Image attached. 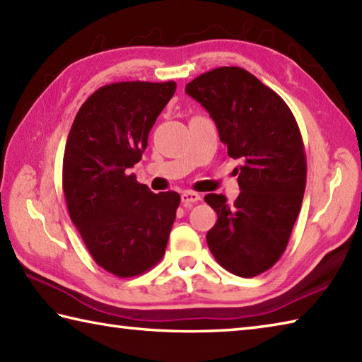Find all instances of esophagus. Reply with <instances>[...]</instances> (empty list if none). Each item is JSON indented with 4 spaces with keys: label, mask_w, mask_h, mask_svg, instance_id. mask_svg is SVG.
Returning a JSON list of instances; mask_svg holds the SVG:
<instances>
[{
    "label": "esophagus",
    "mask_w": 362,
    "mask_h": 362,
    "mask_svg": "<svg viewBox=\"0 0 362 362\" xmlns=\"http://www.w3.org/2000/svg\"><path fill=\"white\" fill-rule=\"evenodd\" d=\"M200 200L202 197L197 192H192V190H186V192L181 194V202L184 204H194V203H199Z\"/></svg>",
    "instance_id": "1"
}]
</instances>
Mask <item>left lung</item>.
<instances>
[{"label": "left lung", "mask_w": 362, "mask_h": 362, "mask_svg": "<svg viewBox=\"0 0 362 362\" xmlns=\"http://www.w3.org/2000/svg\"><path fill=\"white\" fill-rule=\"evenodd\" d=\"M186 93L214 119L230 158L241 160L235 203L204 197L217 213L206 235L211 254L231 274H262L282 257L301 209L308 163L298 122L284 99L243 67L204 72Z\"/></svg>", "instance_id": "1"}]
</instances>
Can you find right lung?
I'll return each mask as SVG.
<instances>
[{"instance_id":"1","label":"right lung","mask_w":362,"mask_h":362,"mask_svg":"<svg viewBox=\"0 0 362 362\" xmlns=\"http://www.w3.org/2000/svg\"><path fill=\"white\" fill-rule=\"evenodd\" d=\"M175 81H118L94 91L75 117L63 159L69 216L100 268L140 276L160 262L180 194H154L131 168L173 98Z\"/></svg>"}]
</instances>
